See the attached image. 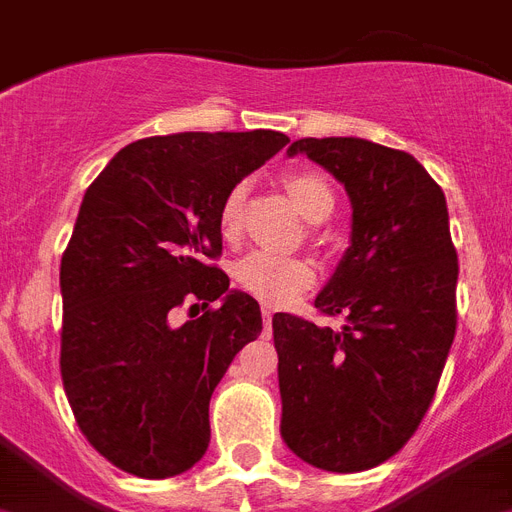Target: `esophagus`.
Wrapping results in <instances>:
<instances>
[{
    "instance_id": "1",
    "label": "esophagus",
    "mask_w": 512,
    "mask_h": 512,
    "mask_svg": "<svg viewBox=\"0 0 512 512\" xmlns=\"http://www.w3.org/2000/svg\"><path fill=\"white\" fill-rule=\"evenodd\" d=\"M263 326H265V334L273 328V313H270L268 307H263Z\"/></svg>"
}]
</instances>
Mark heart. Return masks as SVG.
<instances>
[{
    "label": "heart",
    "instance_id": "1",
    "mask_svg": "<svg viewBox=\"0 0 512 512\" xmlns=\"http://www.w3.org/2000/svg\"><path fill=\"white\" fill-rule=\"evenodd\" d=\"M286 189L294 205L307 220H326L334 210V191L326 178L313 170H294L286 176ZM244 186L228 191L218 213V228L223 239H236L242 226ZM234 281L244 294L268 307H286L315 284V268L299 257H278L268 252H252L234 268Z\"/></svg>",
    "mask_w": 512,
    "mask_h": 512
}]
</instances>
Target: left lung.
Here are the masks:
<instances>
[{
    "label": "left lung",
    "mask_w": 512,
    "mask_h": 512,
    "mask_svg": "<svg viewBox=\"0 0 512 512\" xmlns=\"http://www.w3.org/2000/svg\"><path fill=\"white\" fill-rule=\"evenodd\" d=\"M286 155H307L344 184L352 234L315 297L344 326L273 315L281 436L315 468L368 471L421 426L455 339L458 252L447 202L413 155L373 141L299 139Z\"/></svg>",
    "instance_id": "1"
}]
</instances>
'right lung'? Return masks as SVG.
I'll return each mask as SVG.
<instances>
[{
    "label": "right lung",
    "mask_w": 512,
    "mask_h": 512,
    "mask_svg": "<svg viewBox=\"0 0 512 512\" xmlns=\"http://www.w3.org/2000/svg\"><path fill=\"white\" fill-rule=\"evenodd\" d=\"M286 144L268 128L149 136L83 194L60 265V373L81 434L120 471L168 479L205 455L215 386L263 331L260 305L210 265L220 205ZM194 298L206 313L173 327Z\"/></svg>",
    "instance_id": "1"
}]
</instances>
